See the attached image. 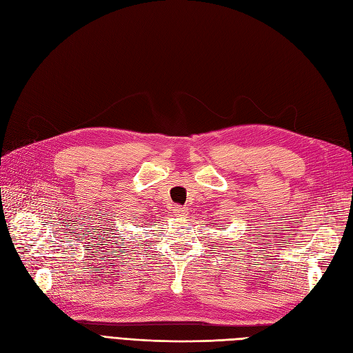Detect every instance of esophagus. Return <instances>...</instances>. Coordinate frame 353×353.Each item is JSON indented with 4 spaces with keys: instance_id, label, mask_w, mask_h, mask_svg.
I'll use <instances>...</instances> for the list:
<instances>
[{
    "instance_id": "1",
    "label": "esophagus",
    "mask_w": 353,
    "mask_h": 353,
    "mask_svg": "<svg viewBox=\"0 0 353 353\" xmlns=\"http://www.w3.org/2000/svg\"><path fill=\"white\" fill-rule=\"evenodd\" d=\"M172 211H174V215L181 216V218H184V216L188 215V209L185 206H183V205H175Z\"/></svg>"
}]
</instances>
